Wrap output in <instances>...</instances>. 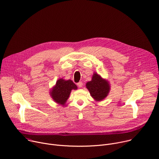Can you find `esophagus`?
<instances>
[{
	"instance_id": "34e87169",
	"label": "esophagus",
	"mask_w": 159,
	"mask_h": 159,
	"mask_svg": "<svg viewBox=\"0 0 159 159\" xmlns=\"http://www.w3.org/2000/svg\"><path fill=\"white\" fill-rule=\"evenodd\" d=\"M77 85H78L79 88H82V85H83V84H82V82H79L77 83Z\"/></svg>"
}]
</instances>
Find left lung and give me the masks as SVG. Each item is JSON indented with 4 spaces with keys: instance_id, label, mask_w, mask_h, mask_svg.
<instances>
[{
    "instance_id": "1",
    "label": "left lung",
    "mask_w": 159,
    "mask_h": 159,
    "mask_svg": "<svg viewBox=\"0 0 159 159\" xmlns=\"http://www.w3.org/2000/svg\"><path fill=\"white\" fill-rule=\"evenodd\" d=\"M85 86L96 102L103 100L110 91V82L107 79H103L96 72H94L91 80L86 83Z\"/></svg>"
}]
</instances>
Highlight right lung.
Wrapping results in <instances>:
<instances>
[{"label":"right lung","instance_id":"right-lung-1","mask_svg":"<svg viewBox=\"0 0 159 159\" xmlns=\"http://www.w3.org/2000/svg\"><path fill=\"white\" fill-rule=\"evenodd\" d=\"M77 89V86L71 80L59 79L50 91V96L57 104L64 106L71 90Z\"/></svg>","mask_w":159,"mask_h":159}]
</instances>
